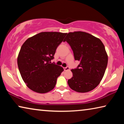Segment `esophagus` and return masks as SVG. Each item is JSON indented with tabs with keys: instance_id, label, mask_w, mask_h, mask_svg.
<instances>
[{
	"instance_id": "esophagus-1",
	"label": "esophagus",
	"mask_w": 124,
	"mask_h": 124,
	"mask_svg": "<svg viewBox=\"0 0 124 124\" xmlns=\"http://www.w3.org/2000/svg\"><path fill=\"white\" fill-rule=\"evenodd\" d=\"M70 70V68H69L68 67H65V68H64V70Z\"/></svg>"
}]
</instances>
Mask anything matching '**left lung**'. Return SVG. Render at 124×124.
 Wrapping results in <instances>:
<instances>
[{"mask_svg": "<svg viewBox=\"0 0 124 124\" xmlns=\"http://www.w3.org/2000/svg\"><path fill=\"white\" fill-rule=\"evenodd\" d=\"M65 41L72 48L75 60L80 62L77 68L71 70L73 77L68 80L69 86L80 93L93 90L102 80L107 66L103 44L98 38L81 31L68 33Z\"/></svg>", "mask_w": 124, "mask_h": 124, "instance_id": "1", "label": "left lung"}]
</instances>
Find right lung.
Wrapping results in <instances>:
<instances>
[{"label":"right lung","mask_w":124,"mask_h":124,"mask_svg":"<svg viewBox=\"0 0 124 124\" xmlns=\"http://www.w3.org/2000/svg\"><path fill=\"white\" fill-rule=\"evenodd\" d=\"M67 33L43 32L27 39L17 57L21 77L29 89L39 93L51 91L63 71L61 66L51 63L56 50Z\"/></svg>","instance_id":"add662e5"}]
</instances>
